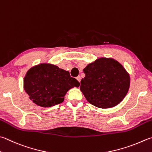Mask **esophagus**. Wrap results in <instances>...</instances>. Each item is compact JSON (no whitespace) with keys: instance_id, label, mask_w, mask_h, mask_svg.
Returning a JSON list of instances; mask_svg holds the SVG:
<instances>
[{"instance_id":"1","label":"esophagus","mask_w":152,"mask_h":152,"mask_svg":"<svg viewBox=\"0 0 152 152\" xmlns=\"http://www.w3.org/2000/svg\"><path fill=\"white\" fill-rule=\"evenodd\" d=\"M77 81H78L79 83H80V81H81V77L80 76H78V77H77Z\"/></svg>"}]
</instances>
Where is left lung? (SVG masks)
Masks as SVG:
<instances>
[{"label":"left lung","mask_w":152,"mask_h":152,"mask_svg":"<svg viewBox=\"0 0 152 152\" xmlns=\"http://www.w3.org/2000/svg\"><path fill=\"white\" fill-rule=\"evenodd\" d=\"M85 77L80 89L87 101L101 108L114 107L121 102L130 87V76L124 67L112 58H101L83 69Z\"/></svg>","instance_id":"obj_1"}]
</instances>
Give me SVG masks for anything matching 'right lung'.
<instances>
[{
    "instance_id": "right-lung-1",
    "label": "right lung",
    "mask_w": 152,
    "mask_h": 152,
    "mask_svg": "<svg viewBox=\"0 0 152 152\" xmlns=\"http://www.w3.org/2000/svg\"><path fill=\"white\" fill-rule=\"evenodd\" d=\"M79 82L69 71L50 64L30 69L24 79V90L35 104L50 107L61 103L70 88L79 87Z\"/></svg>"
}]
</instances>
